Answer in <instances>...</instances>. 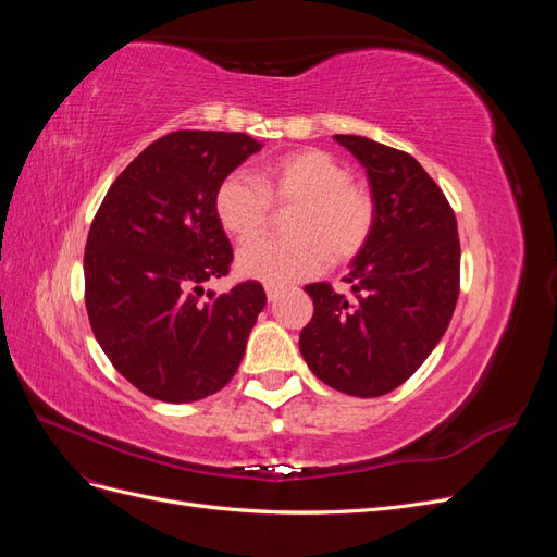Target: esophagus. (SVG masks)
Masks as SVG:
<instances>
[{"label": "esophagus", "instance_id": "34e87169", "mask_svg": "<svg viewBox=\"0 0 557 557\" xmlns=\"http://www.w3.org/2000/svg\"><path fill=\"white\" fill-rule=\"evenodd\" d=\"M281 297V290L278 288H267V299L269 301H276Z\"/></svg>", "mask_w": 557, "mask_h": 557}]
</instances>
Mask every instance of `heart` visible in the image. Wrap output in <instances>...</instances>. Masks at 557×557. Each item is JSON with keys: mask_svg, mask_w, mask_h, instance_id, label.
I'll return each instance as SVG.
<instances>
[{"mask_svg": "<svg viewBox=\"0 0 557 557\" xmlns=\"http://www.w3.org/2000/svg\"><path fill=\"white\" fill-rule=\"evenodd\" d=\"M274 207H295L290 239H262L239 250L237 272L269 288L311 278L327 264L350 262L374 230L376 205L346 162L323 148H299L264 162L258 181L230 174L213 197L218 223L237 242L264 232Z\"/></svg>", "mask_w": 557, "mask_h": 557, "instance_id": "b5f03b06", "label": "heart"}]
</instances>
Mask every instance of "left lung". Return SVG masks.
I'll return each mask as SVG.
<instances>
[{
    "mask_svg": "<svg viewBox=\"0 0 557 557\" xmlns=\"http://www.w3.org/2000/svg\"><path fill=\"white\" fill-rule=\"evenodd\" d=\"M364 166L376 205L369 242L344 278L350 295L311 283V323L301 358L334 391L379 397L425 362L444 336L460 293V239L448 199L404 150L334 134Z\"/></svg>",
    "mask_w": 557,
    "mask_h": 557,
    "instance_id": "8db88e82",
    "label": "left lung"
}]
</instances>
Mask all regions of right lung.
<instances>
[{"instance_id":"obj_1","label":"right lung","mask_w":557,"mask_h":557,"mask_svg":"<svg viewBox=\"0 0 557 557\" xmlns=\"http://www.w3.org/2000/svg\"><path fill=\"white\" fill-rule=\"evenodd\" d=\"M262 148L242 132L178 129L113 181L88 232L86 309L95 339L134 387L197 401L230 383L267 295L258 281L215 295L232 246L213 211L218 185Z\"/></svg>"}]
</instances>
